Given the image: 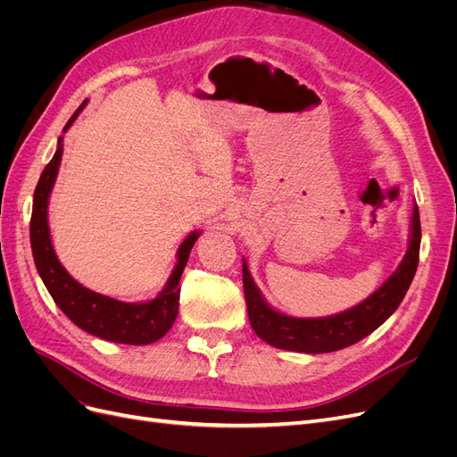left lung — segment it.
<instances>
[{"label":"left lung","instance_id":"obj_1","mask_svg":"<svg viewBox=\"0 0 457 457\" xmlns=\"http://www.w3.org/2000/svg\"><path fill=\"white\" fill-rule=\"evenodd\" d=\"M421 223L418 204L413 205L408 252L398 269L361 305L326 318H294L274 311L262 299L245 261L242 262L247 316L255 334L276 349L295 353H334L358 343L378 329L403 303L420 262Z\"/></svg>","mask_w":457,"mask_h":457}]
</instances>
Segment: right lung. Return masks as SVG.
<instances>
[{"label": "right lung", "mask_w": 457, "mask_h": 457, "mask_svg": "<svg viewBox=\"0 0 457 457\" xmlns=\"http://www.w3.org/2000/svg\"><path fill=\"white\" fill-rule=\"evenodd\" d=\"M86 101L68 120L64 131L72 126ZM62 158V137H59L57 152L41 171L37 187L34 190V205L30 219V244L36 269L44 280L57 307L71 320L91 336L106 341L126 345H148L168 334L179 312V294H181V274L187 267L192 245L198 240L200 232H190L177 252V265L162 292L145 303H123L112 297L95 294L91 289L76 282L61 261L54 255L49 225H47V204L54 179L59 173Z\"/></svg>", "instance_id": "add662e5"}]
</instances>
